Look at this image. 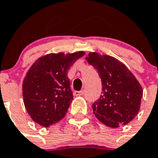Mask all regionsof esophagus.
<instances>
[{
	"label": "esophagus",
	"mask_w": 158,
	"mask_h": 158,
	"mask_svg": "<svg viewBox=\"0 0 158 158\" xmlns=\"http://www.w3.org/2000/svg\"><path fill=\"white\" fill-rule=\"evenodd\" d=\"M83 94H84V90L74 92V95H76V96H81V95H83Z\"/></svg>",
	"instance_id": "1"
}]
</instances>
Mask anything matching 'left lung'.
<instances>
[{
  "label": "left lung",
  "mask_w": 158,
  "mask_h": 158,
  "mask_svg": "<svg viewBox=\"0 0 158 158\" xmlns=\"http://www.w3.org/2000/svg\"><path fill=\"white\" fill-rule=\"evenodd\" d=\"M85 59L102 81V94L92 104L95 117L112 128L129 123L140 108V84L122 62L112 56L92 52Z\"/></svg>",
  "instance_id": "obj_1"
}]
</instances>
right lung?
Returning <instances> with one entry per match:
<instances>
[{
    "label": "right lung",
    "instance_id": "right-lung-1",
    "mask_svg": "<svg viewBox=\"0 0 158 158\" xmlns=\"http://www.w3.org/2000/svg\"><path fill=\"white\" fill-rule=\"evenodd\" d=\"M83 51L49 54L39 58L23 82L25 108L34 122L44 127L65 117L73 99L68 71Z\"/></svg>",
    "mask_w": 158,
    "mask_h": 158
}]
</instances>
